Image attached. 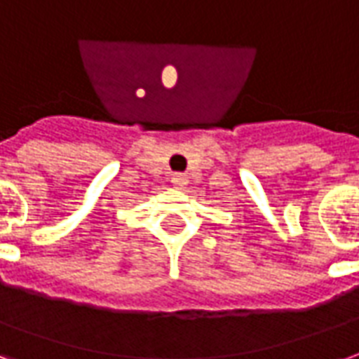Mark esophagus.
I'll list each match as a JSON object with an SVG mask.
<instances>
[{"instance_id":"obj_1","label":"esophagus","mask_w":359,"mask_h":359,"mask_svg":"<svg viewBox=\"0 0 359 359\" xmlns=\"http://www.w3.org/2000/svg\"><path fill=\"white\" fill-rule=\"evenodd\" d=\"M172 183L176 185L177 189H183V187L189 183V180H187V176H183V174H174V176H172Z\"/></svg>"}]
</instances>
